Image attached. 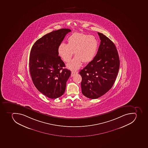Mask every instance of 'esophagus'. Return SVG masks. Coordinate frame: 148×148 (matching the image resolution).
Segmentation results:
<instances>
[{
    "label": "esophagus",
    "instance_id": "obj_1",
    "mask_svg": "<svg viewBox=\"0 0 148 148\" xmlns=\"http://www.w3.org/2000/svg\"><path fill=\"white\" fill-rule=\"evenodd\" d=\"M77 73H78V72L73 71V72H72V73H71V76L72 77V76H73L75 75L76 74H77Z\"/></svg>",
    "mask_w": 148,
    "mask_h": 148
}]
</instances>
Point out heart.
<instances>
[{"label": "heart", "mask_w": 148, "mask_h": 148, "mask_svg": "<svg viewBox=\"0 0 148 148\" xmlns=\"http://www.w3.org/2000/svg\"><path fill=\"white\" fill-rule=\"evenodd\" d=\"M98 47V42L93 36L82 33H75L67 39V44L61 43L58 46L59 56L66 62H69L73 52L75 55L67 65L68 69L76 70L81 67L82 62L87 63L94 58Z\"/></svg>", "instance_id": "b5f03b06"}]
</instances>
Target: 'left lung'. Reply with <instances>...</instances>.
<instances>
[{"label":"left lung","mask_w":148,"mask_h":148,"mask_svg":"<svg viewBox=\"0 0 148 148\" xmlns=\"http://www.w3.org/2000/svg\"><path fill=\"white\" fill-rule=\"evenodd\" d=\"M97 33L101 40L98 51L92 61L79 72L82 77V94L90 99L100 97L112 88L120 65L115 45L103 34Z\"/></svg>","instance_id":"obj_1"}]
</instances>
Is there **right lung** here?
I'll return each instance as SVG.
<instances>
[{
	"mask_svg": "<svg viewBox=\"0 0 148 148\" xmlns=\"http://www.w3.org/2000/svg\"><path fill=\"white\" fill-rule=\"evenodd\" d=\"M69 29H60L45 35L31 48L29 67L33 82L37 90L49 98H58L65 92L71 71L58 56V47Z\"/></svg>",
	"mask_w": 148,
	"mask_h": 148,
	"instance_id": "1",
	"label": "right lung"
}]
</instances>
